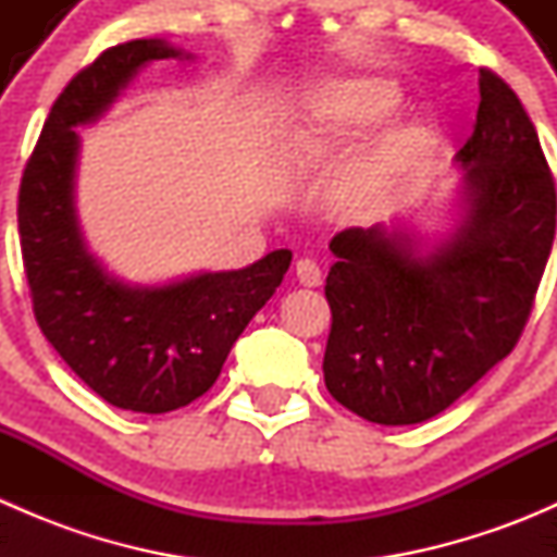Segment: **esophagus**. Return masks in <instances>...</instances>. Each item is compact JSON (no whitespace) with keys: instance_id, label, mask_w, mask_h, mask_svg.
Returning <instances> with one entry per match:
<instances>
[{"instance_id":"obj_1","label":"esophagus","mask_w":557,"mask_h":557,"mask_svg":"<svg viewBox=\"0 0 557 557\" xmlns=\"http://www.w3.org/2000/svg\"><path fill=\"white\" fill-rule=\"evenodd\" d=\"M296 280H299L305 288H318L320 285V267L310 258H301V261H296Z\"/></svg>"}]
</instances>
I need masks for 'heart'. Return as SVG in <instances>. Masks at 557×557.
<instances>
[{"label":"heart","mask_w":557,"mask_h":557,"mask_svg":"<svg viewBox=\"0 0 557 557\" xmlns=\"http://www.w3.org/2000/svg\"><path fill=\"white\" fill-rule=\"evenodd\" d=\"M401 91L385 77L334 81L307 94L299 123L288 132L285 150L294 161L312 164L350 148L396 112ZM425 145L418 123L380 134L339 183V207L352 218H374L391 205Z\"/></svg>","instance_id":"heart-1"}]
</instances>
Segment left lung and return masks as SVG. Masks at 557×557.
<instances>
[{
	"label": "left lung",
	"instance_id": "left-lung-1",
	"mask_svg": "<svg viewBox=\"0 0 557 557\" xmlns=\"http://www.w3.org/2000/svg\"><path fill=\"white\" fill-rule=\"evenodd\" d=\"M440 226L398 215L331 239V396L369 423L436 418L512 352L555 239V183L512 88L480 72Z\"/></svg>",
	"mask_w": 557,
	"mask_h": 557
}]
</instances>
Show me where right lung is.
Masks as SVG:
<instances>
[{
	"label": "right lung",
	"mask_w": 557,
	"mask_h": 557,
	"mask_svg": "<svg viewBox=\"0 0 557 557\" xmlns=\"http://www.w3.org/2000/svg\"><path fill=\"white\" fill-rule=\"evenodd\" d=\"M194 61L164 37L104 50L72 77L45 121L18 196V232L35 318L66 367L107 404L161 414L207 393L234 342L274 296L290 250L245 269L128 283L88 247L75 205L81 132L148 64Z\"/></svg>",
	"instance_id": "obj_1"
}]
</instances>
